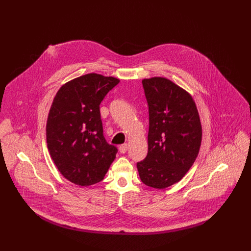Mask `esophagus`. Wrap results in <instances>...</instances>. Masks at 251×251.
<instances>
[{
    "label": "esophagus",
    "instance_id": "1",
    "mask_svg": "<svg viewBox=\"0 0 251 251\" xmlns=\"http://www.w3.org/2000/svg\"><path fill=\"white\" fill-rule=\"evenodd\" d=\"M119 151H120V152L125 153V152L127 151V144H123V145H121V146L119 147Z\"/></svg>",
    "mask_w": 251,
    "mask_h": 251
}]
</instances>
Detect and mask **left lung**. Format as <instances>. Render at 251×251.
<instances>
[{
    "instance_id": "left-lung-1",
    "label": "left lung",
    "mask_w": 251,
    "mask_h": 251,
    "mask_svg": "<svg viewBox=\"0 0 251 251\" xmlns=\"http://www.w3.org/2000/svg\"><path fill=\"white\" fill-rule=\"evenodd\" d=\"M149 105L148 154L137 163L148 186L163 189L184 177L202 141L196 104L185 90L164 77L142 80Z\"/></svg>"
}]
</instances>
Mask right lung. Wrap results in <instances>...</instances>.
<instances>
[{
    "label": "right lung",
    "mask_w": 251,
    "mask_h": 251,
    "mask_svg": "<svg viewBox=\"0 0 251 251\" xmlns=\"http://www.w3.org/2000/svg\"><path fill=\"white\" fill-rule=\"evenodd\" d=\"M120 80L88 73L64 84L57 92L46 124V142L60 173L88 186L102 180L117 148L103 136L100 104Z\"/></svg>",
    "instance_id": "obj_1"
}]
</instances>
